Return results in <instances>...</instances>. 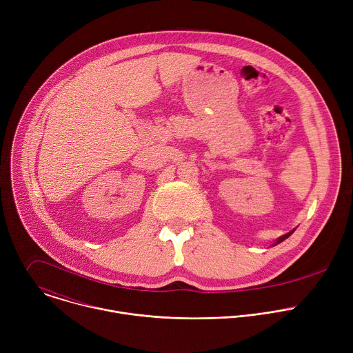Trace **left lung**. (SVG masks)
Segmentation results:
<instances>
[{
    "mask_svg": "<svg viewBox=\"0 0 353 353\" xmlns=\"http://www.w3.org/2000/svg\"><path fill=\"white\" fill-rule=\"evenodd\" d=\"M293 232H294V229H293V230H290V232H288V233H286V234H283V236H281V237H278V239H276V240H275V241H274V243H272V245H276V244H279V243H282V241H283V240H285V239H288V237H289V236H290V234H292V233H293Z\"/></svg>",
    "mask_w": 353,
    "mask_h": 353,
    "instance_id": "left-lung-1",
    "label": "left lung"
}]
</instances>
